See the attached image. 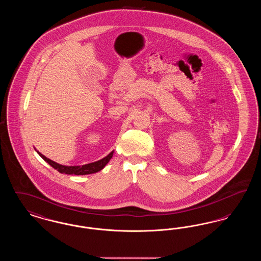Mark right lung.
Here are the masks:
<instances>
[{"label": "right lung", "mask_w": 261, "mask_h": 261, "mask_svg": "<svg viewBox=\"0 0 261 261\" xmlns=\"http://www.w3.org/2000/svg\"><path fill=\"white\" fill-rule=\"evenodd\" d=\"M37 152L39 153V155H40L45 162H48L51 167H54L55 169H57L59 172H61V173L69 174V175H70V174H74V175H86V174L99 172V170H101V169L107 165V163L111 161V159L112 158V154H113V150H112L110 154H108L106 158H103L102 160L98 161V162L88 163V164L82 165V166H65V165H62V164H59V163H57V162L50 161V159L46 158L45 155H43V154L40 153L39 151H37Z\"/></svg>", "instance_id": "right-lung-1"}]
</instances>
